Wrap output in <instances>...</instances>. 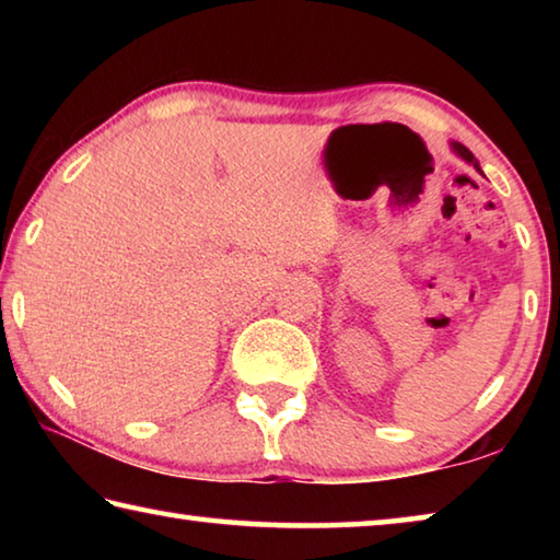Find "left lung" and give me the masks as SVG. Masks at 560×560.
Segmentation results:
<instances>
[{
  "mask_svg": "<svg viewBox=\"0 0 560 560\" xmlns=\"http://www.w3.org/2000/svg\"><path fill=\"white\" fill-rule=\"evenodd\" d=\"M452 150H454V153H457L462 160H467V163L469 165H474V167H477V173H481V167H479V163H477V158H474L471 153H469V150L467 148H464L462 143H452ZM481 175H485V173H481Z\"/></svg>",
  "mask_w": 560,
  "mask_h": 560,
  "instance_id": "8db88e82",
  "label": "left lung"
}]
</instances>
